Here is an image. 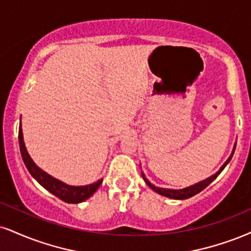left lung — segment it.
Segmentation results:
<instances>
[{
	"mask_svg": "<svg viewBox=\"0 0 251 251\" xmlns=\"http://www.w3.org/2000/svg\"><path fill=\"white\" fill-rule=\"evenodd\" d=\"M235 147H236V144H235L234 150H232V152H231V155L229 156L227 161H226L225 164L222 165V167L220 168L219 172H216L215 174L212 175V176H210V177H208V179L203 180V181H200V182L195 183V185H193V186L186 187V188H182V189H168V188H160V187H155L154 185H152V183H151L150 181L147 180L146 177H145V174L143 173V172H141V175H143V177H144L145 182H146L147 185H149V187H151V188L153 189V191L158 193V194L162 195V196H166V198L174 199V200H185V199H189V198H192V196H194V195L198 194V193H200L201 191H203V189L206 188V187H207L208 185H210V183H212L213 181L215 180L217 176H219V174L221 173V172H222L223 170H225V167H226V166L228 165V162L230 161V159L232 158V154H234V152H235Z\"/></svg>",
	"mask_w": 251,
	"mask_h": 251,
	"instance_id": "8db88e82",
	"label": "left lung"
}]
</instances>
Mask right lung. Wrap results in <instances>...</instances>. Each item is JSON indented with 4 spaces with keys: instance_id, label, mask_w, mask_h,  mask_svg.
Returning a JSON list of instances; mask_svg holds the SVG:
<instances>
[{
    "instance_id": "1",
    "label": "right lung",
    "mask_w": 251,
    "mask_h": 251,
    "mask_svg": "<svg viewBox=\"0 0 251 251\" xmlns=\"http://www.w3.org/2000/svg\"><path fill=\"white\" fill-rule=\"evenodd\" d=\"M19 143H20V151L21 155H22V159L24 161V165H25L26 170L29 171V173L32 175V177L36 179V181L44 187L47 191L52 193L53 195L57 196V198L60 199L62 201L68 202V203H79V202H83L87 200L90 196L93 195L98 187L101 185L102 179L98 180L95 183H91V185L86 186H69L66 183L62 182V181L55 179L51 175L45 173L44 171H42L38 166L32 161V159L30 158L25 149V145H24L23 141V133L22 128L19 129Z\"/></svg>"
}]
</instances>
